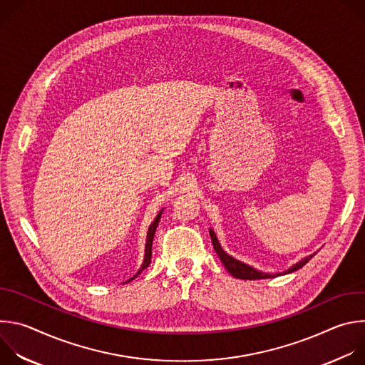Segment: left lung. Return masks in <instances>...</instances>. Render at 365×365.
<instances>
[{"label": "left lung", "instance_id": "left-lung-1", "mask_svg": "<svg viewBox=\"0 0 365 365\" xmlns=\"http://www.w3.org/2000/svg\"><path fill=\"white\" fill-rule=\"evenodd\" d=\"M210 234H211V240H212V245H214V248H215V251H217V254H218V257L221 258V262H222V264H224V267L227 269V272L231 274V276H234L235 279H242V280H259V279H269V277H273V274H267V273H263V272H257L255 269H252V267H250V266H247V264H244V263H241V262H238V259H235L234 257H231V255H228L222 248H221V245H220V242H218V238H217V235H215V232L212 231V230H210ZM315 254H312V255H309V257H306V258H303L302 262H299L297 264H294L293 267H290L287 272H284V274H287V273H292V272H296V270H299V269H302L309 259L314 257ZM282 273H279V274H274V276H280Z\"/></svg>", "mask_w": 365, "mask_h": 365}]
</instances>
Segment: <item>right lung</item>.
<instances>
[{"label":"right lung","instance_id":"1","mask_svg":"<svg viewBox=\"0 0 365 365\" xmlns=\"http://www.w3.org/2000/svg\"><path fill=\"white\" fill-rule=\"evenodd\" d=\"M160 217H162V211L159 212V215L155 217V220H154V222L150 225V228H148V232H147V241H145V254H144V262H143V266H141V269L138 270V273L133 277V279H130L128 282H131V280H134L145 267H148V264H150V262H151V248H153V238H154V232H155V228H158V225H159V222H160Z\"/></svg>","mask_w":365,"mask_h":365}]
</instances>
